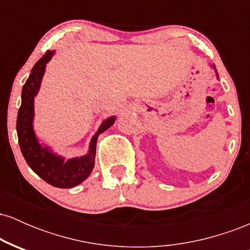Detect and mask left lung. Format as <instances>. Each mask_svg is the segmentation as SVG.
Wrapping results in <instances>:
<instances>
[{"mask_svg":"<svg viewBox=\"0 0 250 250\" xmlns=\"http://www.w3.org/2000/svg\"><path fill=\"white\" fill-rule=\"evenodd\" d=\"M211 67H213V68H214V69H215V65H214V64H213V65H211ZM215 73H216V76H217V77H219V74H217V70H216V69H215Z\"/></svg>","mask_w":250,"mask_h":250,"instance_id":"obj_1","label":"left lung"}]
</instances>
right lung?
Masks as SVG:
<instances>
[{
	"instance_id": "1",
	"label": "right lung",
	"mask_w": 250,
	"mask_h": 250,
	"mask_svg": "<svg viewBox=\"0 0 250 250\" xmlns=\"http://www.w3.org/2000/svg\"><path fill=\"white\" fill-rule=\"evenodd\" d=\"M53 54L54 51L48 50L36 62V64L31 69L29 79L25 81L22 88V102L19 109V114H17L16 130L20 148L28 166L42 180L54 187L73 188L83 182L91 173L95 165L97 137L113 125V123L115 122V117H109L102 123L97 133L91 139L89 153L84 156L64 161L63 157L51 153L49 148L42 147L40 145L33 129L34 96L39 91L45 70V64L49 62Z\"/></svg>"
}]
</instances>
